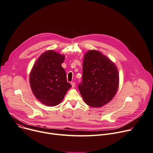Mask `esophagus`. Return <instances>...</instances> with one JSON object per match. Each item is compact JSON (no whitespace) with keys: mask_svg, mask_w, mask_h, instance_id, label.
I'll list each match as a JSON object with an SVG mask.
<instances>
[{"mask_svg":"<svg viewBox=\"0 0 153 153\" xmlns=\"http://www.w3.org/2000/svg\"><path fill=\"white\" fill-rule=\"evenodd\" d=\"M71 85H72V88H74V87L75 86V82H72V83H71Z\"/></svg>","mask_w":153,"mask_h":153,"instance_id":"esophagus-1","label":"esophagus"}]
</instances>
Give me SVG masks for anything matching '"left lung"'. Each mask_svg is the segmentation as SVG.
Here are the masks:
<instances>
[{"label": "left lung", "mask_w": 153, "mask_h": 153, "mask_svg": "<svg viewBox=\"0 0 153 153\" xmlns=\"http://www.w3.org/2000/svg\"><path fill=\"white\" fill-rule=\"evenodd\" d=\"M118 86L119 74L115 64L100 51H88L78 85L85 102L92 107H101L113 99Z\"/></svg>", "instance_id": "left-lung-1"}]
</instances>
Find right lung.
Segmentation results:
<instances>
[{
	"mask_svg": "<svg viewBox=\"0 0 153 153\" xmlns=\"http://www.w3.org/2000/svg\"><path fill=\"white\" fill-rule=\"evenodd\" d=\"M65 56L53 50L40 55L33 65L29 76L32 92L40 102L49 107L56 106L63 100L72 85L67 81L61 66Z\"/></svg>",
	"mask_w": 153,
	"mask_h": 153,
	"instance_id": "obj_1",
	"label": "right lung"
}]
</instances>
